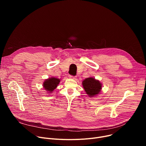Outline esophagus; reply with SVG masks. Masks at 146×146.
I'll return each instance as SVG.
<instances>
[{
  "label": "esophagus",
  "instance_id": "obj_1",
  "mask_svg": "<svg viewBox=\"0 0 146 146\" xmlns=\"http://www.w3.org/2000/svg\"><path fill=\"white\" fill-rule=\"evenodd\" d=\"M69 77L71 79H74V80H75L76 78V76H72V75H69Z\"/></svg>",
  "mask_w": 146,
  "mask_h": 146
}]
</instances>
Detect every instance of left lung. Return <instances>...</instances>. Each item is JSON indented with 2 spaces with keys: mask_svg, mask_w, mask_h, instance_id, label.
Wrapping results in <instances>:
<instances>
[{
  "mask_svg": "<svg viewBox=\"0 0 146 146\" xmlns=\"http://www.w3.org/2000/svg\"><path fill=\"white\" fill-rule=\"evenodd\" d=\"M82 83L85 91L90 97L98 94L102 89L101 83L92 77L85 79Z\"/></svg>",
  "mask_w": 146,
  "mask_h": 146,
  "instance_id": "1",
  "label": "left lung"
}]
</instances>
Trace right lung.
Instances as JSON below:
<instances>
[{"instance_id": "obj_1", "label": "right lung", "mask_w": 146, "mask_h": 146, "mask_svg": "<svg viewBox=\"0 0 146 146\" xmlns=\"http://www.w3.org/2000/svg\"><path fill=\"white\" fill-rule=\"evenodd\" d=\"M60 82V80L55 77H51L47 79L43 83V86L44 89L50 92H52L58 86Z\"/></svg>"}]
</instances>
